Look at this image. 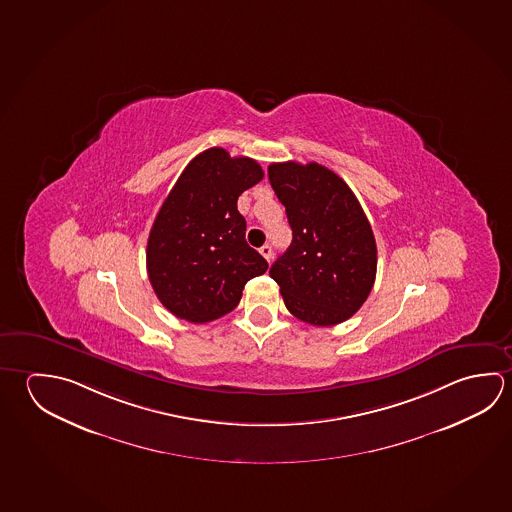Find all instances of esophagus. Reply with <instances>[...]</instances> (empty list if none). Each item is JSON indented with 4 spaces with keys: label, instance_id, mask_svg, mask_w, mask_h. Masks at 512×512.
<instances>
[{
    "label": "esophagus",
    "instance_id": "esophagus-1",
    "mask_svg": "<svg viewBox=\"0 0 512 512\" xmlns=\"http://www.w3.org/2000/svg\"><path fill=\"white\" fill-rule=\"evenodd\" d=\"M259 252L264 259L268 260V262H271V259H273V248H271V244H264V246L260 248Z\"/></svg>",
    "mask_w": 512,
    "mask_h": 512
}]
</instances>
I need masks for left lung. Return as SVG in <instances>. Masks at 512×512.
I'll list each match as a JSON object with an SVG mask.
<instances>
[{
	"label": "left lung",
	"instance_id": "obj_1",
	"mask_svg": "<svg viewBox=\"0 0 512 512\" xmlns=\"http://www.w3.org/2000/svg\"><path fill=\"white\" fill-rule=\"evenodd\" d=\"M293 241L269 269L289 313L318 327L349 320L376 280V239L349 185L320 163H271Z\"/></svg>",
	"mask_w": 512,
	"mask_h": 512
}]
</instances>
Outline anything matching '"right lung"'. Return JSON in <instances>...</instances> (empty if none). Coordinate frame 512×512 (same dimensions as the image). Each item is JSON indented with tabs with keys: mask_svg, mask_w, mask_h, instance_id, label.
<instances>
[{
	"mask_svg": "<svg viewBox=\"0 0 512 512\" xmlns=\"http://www.w3.org/2000/svg\"><path fill=\"white\" fill-rule=\"evenodd\" d=\"M264 178L252 158L223 147L198 154L163 201L147 241V275L174 316L212 322L234 311L268 262L246 243L237 199Z\"/></svg>",
	"mask_w": 512,
	"mask_h": 512,
	"instance_id": "obj_1",
	"label": "right lung"
}]
</instances>
